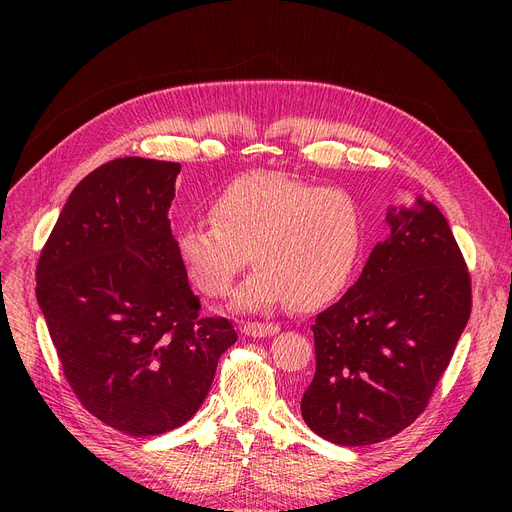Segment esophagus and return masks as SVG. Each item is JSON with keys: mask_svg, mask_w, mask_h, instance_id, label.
Segmentation results:
<instances>
[{"mask_svg": "<svg viewBox=\"0 0 512 512\" xmlns=\"http://www.w3.org/2000/svg\"><path fill=\"white\" fill-rule=\"evenodd\" d=\"M242 332L253 338H265V336H274L276 332H280L278 324H259V321H247L242 326Z\"/></svg>", "mask_w": 512, "mask_h": 512, "instance_id": "esophagus-1", "label": "esophagus"}]
</instances>
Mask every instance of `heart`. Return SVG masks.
Here are the masks:
<instances>
[{"instance_id": "heart-1", "label": "heart", "mask_w": 512, "mask_h": 512, "mask_svg": "<svg viewBox=\"0 0 512 512\" xmlns=\"http://www.w3.org/2000/svg\"><path fill=\"white\" fill-rule=\"evenodd\" d=\"M361 245V209L351 195L265 170L232 180L211 201V220L188 222L176 234L184 270L207 297L228 294L253 251L259 265L234 297L247 311L332 301Z\"/></svg>"}]
</instances>
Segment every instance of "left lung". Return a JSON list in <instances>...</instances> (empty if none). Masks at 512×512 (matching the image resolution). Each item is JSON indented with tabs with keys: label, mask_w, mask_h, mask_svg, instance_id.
<instances>
[{
	"label": "left lung",
	"mask_w": 512,
	"mask_h": 512,
	"mask_svg": "<svg viewBox=\"0 0 512 512\" xmlns=\"http://www.w3.org/2000/svg\"><path fill=\"white\" fill-rule=\"evenodd\" d=\"M390 234L359 280L315 317V375L301 398L313 432L338 446L396 436L427 407L471 315V278L442 211L390 207Z\"/></svg>",
	"instance_id": "obj_1"
}]
</instances>
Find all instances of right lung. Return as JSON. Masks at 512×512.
Masks as SVG:
<instances>
[{"label":"right lung","mask_w":512,"mask_h":512,"mask_svg":"<svg viewBox=\"0 0 512 512\" xmlns=\"http://www.w3.org/2000/svg\"><path fill=\"white\" fill-rule=\"evenodd\" d=\"M180 164L120 157L76 184L37 265V301L64 375L91 415L128 436L191 419L236 342L201 317L168 211Z\"/></svg>","instance_id":"obj_1"}]
</instances>
